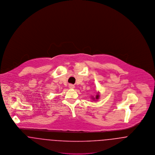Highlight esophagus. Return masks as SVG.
<instances>
[{"instance_id": "1", "label": "esophagus", "mask_w": 155, "mask_h": 155, "mask_svg": "<svg viewBox=\"0 0 155 155\" xmlns=\"http://www.w3.org/2000/svg\"><path fill=\"white\" fill-rule=\"evenodd\" d=\"M69 87L70 88H75V86H74L73 84H69Z\"/></svg>"}]
</instances>
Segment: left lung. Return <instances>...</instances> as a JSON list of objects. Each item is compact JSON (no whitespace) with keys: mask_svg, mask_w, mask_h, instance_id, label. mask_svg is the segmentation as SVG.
Here are the masks:
<instances>
[{"mask_svg":"<svg viewBox=\"0 0 155 155\" xmlns=\"http://www.w3.org/2000/svg\"><path fill=\"white\" fill-rule=\"evenodd\" d=\"M99 94H97L96 95V96L95 98H94V97H93V99H94V100H95V99H96V100H97V99H99Z\"/></svg>","mask_w":155,"mask_h":155,"instance_id":"8db88e82","label":"left lung"}]
</instances>
